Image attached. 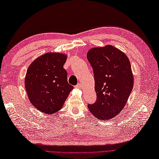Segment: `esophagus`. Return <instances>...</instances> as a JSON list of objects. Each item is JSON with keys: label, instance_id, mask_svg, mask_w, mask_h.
<instances>
[{"label": "esophagus", "instance_id": "1", "mask_svg": "<svg viewBox=\"0 0 159 159\" xmlns=\"http://www.w3.org/2000/svg\"><path fill=\"white\" fill-rule=\"evenodd\" d=\"M75 87L78 89H81L82 88V85L81 84H78Z\"/></svg>", "mask_w": 159, "mask_h": 159}]
</instances>
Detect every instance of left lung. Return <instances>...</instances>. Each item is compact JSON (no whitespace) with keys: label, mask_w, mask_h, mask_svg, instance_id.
<instances>
[{"label":"left lung","mask_w":159,"mask_h":159,"mask_svg":"<svg viewBox=\"0 0 159 159\" xmlns=\"http://www.w3.org/2000/svg\"><path fill=\"white\" fill-rule=\"evenodd\" d=\"M87 58L93 70L97 101L88 105L97 119L108 120L122 111L134 86V75L128 57L111 45L94 47Z\"/></svg>","instance_id":"1"}]
</instances>
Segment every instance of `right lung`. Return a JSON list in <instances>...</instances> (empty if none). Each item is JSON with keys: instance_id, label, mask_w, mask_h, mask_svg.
<instances>
[{"instance_id": "obj_1", "label": "right lung", "mask_w": 159, "mask_h": 159, "mask_svg": "<svg viewBox=\"0 0 159 159\" xmlns=\"http://www.w3.org/2000/svg\"><path fill=\"white\" fill-rule=\"evenodd\" d=\"M67 55L48 52L34 61L28 67L25 87L31 103L45 114H51L63 107L74 89L68 83L67 72L63 66Z\"/></svg>"}]
</instances>
